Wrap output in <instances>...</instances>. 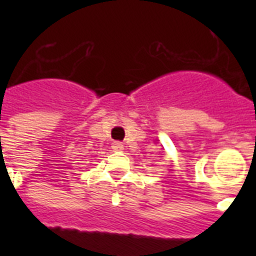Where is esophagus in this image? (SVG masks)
<instances>
[{"mask_svg":"<svg viewBox=\"0 0 256 256\" xmlns=\"http://www.w3.org/2000/svg\"><path fill=\"white\" fill-rule=\"evenodd\" d=\"M112 148H114L115 151L123 150V144H122V142H114V144H112Z\"/></svg>","mask_w":256,"mask_h":256,"instance_id":"1","label":"esophagus"}]
</instances>
